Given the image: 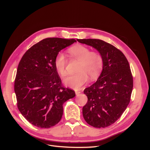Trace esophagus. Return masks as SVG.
Returning <instances> with one entry per match:
<instances>
[{
	"label": "esophagus",
	"instance_id": "esophagus-1",
	"mask_svg": "<svg viewBox=\"0 0 150 150\" xmlns=\"http://www.w3.org/2000/svg\"><path fill=\"white\" fill-rule=\"evenodd\" d=\"M80 93H81V91H75L76 96H78Z\"/></svg>",
	"mask_w": 150,
	"mask_h": 150
}]
</instances>
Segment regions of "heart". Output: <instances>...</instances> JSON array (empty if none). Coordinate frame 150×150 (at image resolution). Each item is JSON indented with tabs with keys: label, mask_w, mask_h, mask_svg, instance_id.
<instances>
[{
	"label": "heart",
	"mask_w": 150,
	"mask_h": 150,
	"mask_svg": "<svg viewBox=\"0 0 150 150\" xmlns=\"http://www.w3.org/2000/svg\"><path fill=\"white\" fill-rule=\"evenodd\" d=\"M71 56L80 61L76 73L68 75L63 79L64 84L74 89H79L88 80V76L92 80L97 78L103 67V59L97 52H90L87 47L76 45L69 49ZM67 59L64 54L59 52L54 59V67L62 76L66 73Z\"/></svg>",
	"instance_id": "b5f03b06"
}]
</instances>
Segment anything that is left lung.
<instances>
[{
  "label": "left lung",
  "mask_w": 150,
  "mask_h": 150,
  "mask_svg": "<svg viewBox=\"0 0 150 150\" xmlns=\"http://www.w3.org/2000/svg\"><path fill=\"white\" fill-rule=\"evenodd\" d=\"M96 49L103 67L96 83L86 88L88 102L83 108L85 121L95 128H105L119 119L128 106L133 88L129 62L116 47L97 39H76Z\"/></svg>",
  "instance_id": "left-lung-1"
}]
</instances>
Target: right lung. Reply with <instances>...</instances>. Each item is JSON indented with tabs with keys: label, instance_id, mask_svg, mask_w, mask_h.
Instances as JSON below:
<instances>
[{
	"label": "right lung",
	"instance_id": "obj_1",
	"mask_svg": "<svg viewBox=\"0 0 150 150\" xmlns=\"http://www.w3.org/2000/svg\"><path fill=\"white\" fill-rule=\"evenodd\" d=\"M76 42L74 39H44L30 48L19 63L14 81L18 108L35 127L49 128L57 125L62 118L63 104L75 96L74 91L62 86L54 59Z\"/></svg>",
	"mask_w": 150,
	"mask_h": 150
}]
</instances>
